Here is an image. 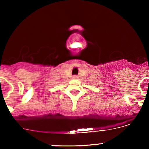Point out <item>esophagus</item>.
Returning <instances> with one entry per match:
<instances>
[{
	"mask_svg": "<svg viewBox=\"0 0 149 149\" xmlns=\"http://www.w3.org/2000/svg\"><path fill=\"white\" fill-rule=\"evenodd\" d=\"M73 79H77V78H78V76H73Z\"/></svg>",
	"mask_w": 149,
	"mask_h": 149,
	"instance_id": "34e87169",
	"label": "esophagus"
}]
</instances>
